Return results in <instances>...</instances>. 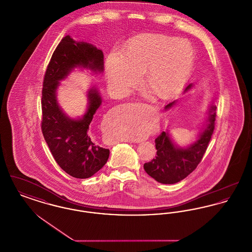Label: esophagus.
I'll return each mask as SVG.
<instances>
[{
	"label": "esophagus",
	"mask_w": 252,
	"mask_h": 252,
	"mask_svg": "<svg viewBox=\"0 0 252 252\" xmlns=\"http://www.w3.org/2000/svg\"><path fill=\"white\" fill-rule=\"evenodd\" d=\"M129 142H130V143H140L141 140H134V141L132 140V141H129Z\"/></svg>",
	"instance_id": "34e87169"
}]
</instances>
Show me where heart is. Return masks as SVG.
<instances>
[{
	"instance_id": "b5f03b06",
	"label": "heart",
	"mask_w": 252,
	"mask_h": 252,
	"mask_svg": "<svg viewBox=\"0 0 252 252\" xmlns=\"http://www.w3.org/2000/svg\"><path fill=\"white\" fill-rule=\"evenodd\" d=\"M194 62V50L186 39L165 36L139 37L122 54L112 51L106 61L108 85L115 93L126 94L134 85L146 78L161 95L178 91L189 78ZM144 132H129L125 138L135 139Z\"/></svg>"
}]
</instances>
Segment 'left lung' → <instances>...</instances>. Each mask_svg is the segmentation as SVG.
<instances>
[{
  "instance_id": "left-lung-1",
  "label": "left lung",
  "mask_w": 252,
  "mask_h": 252,
  "mask_svg": "<svg viewBox=\"0 0 252 252\" xmlns=\"http://www.w3.org/2000/svg\"><path fill=\"white\" fill-rule=\"evenodd\" d=\"M192 84L188 85L184 92H188ZM177 105L174 100L164 107L170 110ZM216 107L212 104L207 110L206 120L196 136V140L186 146L176 144L166 129L157 138V156L151 161L144 163L145 172L154 180L162 184H174L184 180L201 161L215 129Z\"/></svg>"
}]
</instances>
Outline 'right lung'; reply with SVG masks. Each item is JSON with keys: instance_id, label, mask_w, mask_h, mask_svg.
Listing matches in <instances>:
<instances>
[{"instance_id": "add662e5", "label": "right lung", "mask_w": 252, "mask_h": 252, "mask_svg": "<svg viewBox=\"0 0 252 252\" xmlns=\"http://www.w3.org/2000/svg\"><path fill=\"white\" fill-rule=\"evenodd\" d=\"M75 69L104 72V54L94 45L64 36L55 50L45 72L41 108V129L50 151L60 168L76 179L94 176L108 161L109 150L94 143L89 132L102 97L95 85L87 92L84 115L72 118L59 104L58 90L60 81Z\"/></svg>"}]
</instances>
